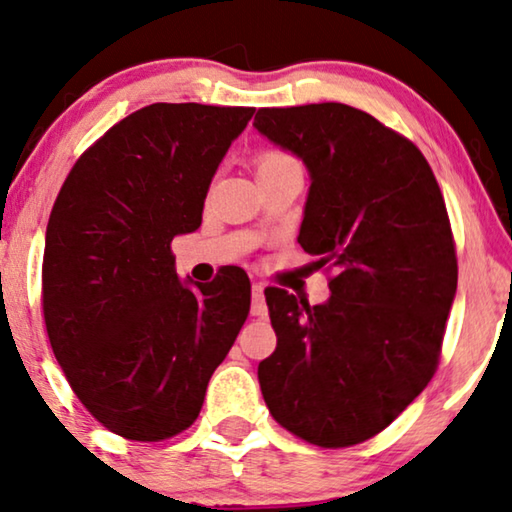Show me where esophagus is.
Segmentation results:
<instances>
[{
	"mask_svg": "<svg viewBox=\"0 0 512 512\" xmlns=\"http://www.w3.org/2000/svg\"><path fill=\"white\" fill-rule=\"evenodd\" d=\"M253 315L255 317H264L266 315V305H264V285L262 282H253Z\"/></svg>",
	"mask_w": 512,
	"mask_h": 512,
	"instance_id": "1",
	"label": "esophagus"
}]
</instances>
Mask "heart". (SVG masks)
I'll use <instances>...</instances> for the list:
<instances>
[{
  "label": "heart",
  "mask_w": 512,
  "mask_h": 512,
  "mask_svg": "<svg viewBox=\"0 0 512 512\" xmlns=\"http://www.w3.org/2000/svg\"><path fill=\"white\" fill-rule=\"evenodd\" d=\"M282 163H289V158L282 156V154H264L262 158L257 160V170H266V167H276V165H282Z\"/></svg>",
  "instance_id": "heart-1"
}]
</instances>
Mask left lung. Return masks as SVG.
<instances>
[{"mask_svg": "<svg viewBox=\"0 0 512 512\" xmlns=\"http://www.w3.org/2000/svg\"><path fill=\"white\" fill-rule=\"evenodd\" d=\"M253 126L308 170L299 243L335 269L319 305L264 292L278 335L257 368L264 402L310 444H361L439 363L457 289L444 197L421 151L352 105L262 108Z\"/></svg>", "mask_w": 512, "mask_h": 512, "instance_id": "8db88e82", "label": "left lung"}]
</instances>
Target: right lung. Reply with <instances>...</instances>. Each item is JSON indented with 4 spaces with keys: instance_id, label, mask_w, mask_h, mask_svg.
Returning a JSON list of instances; mask_svg holds the SVG:
<instances>
[{
    "instance_id": "right-lung-1",
    "label": "right lung",
    "mask_w": 512,
    "mask_h": 512,
    "mask_svg": "<svg viewBox=\"0 0 512 512\" xmlns=\"http://www.w3.org/2000/svg\"><path fill=\"white\" fill-rule=\"evenodd\" d=\"M255 108L154 103L73 165L45 230V329L68 384L110 432L193 425L250 310V280H181L172 239L202 225L227 149Z\"/></svg>"
}]
</instances>
